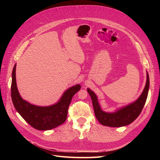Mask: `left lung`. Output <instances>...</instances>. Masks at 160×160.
<instances>
[{"mask_svg": "<svg viewBox=\"0 0 160 160\" xmlns=\"http://www.w3.org/2000/svg\"><path fill=\"white\" fill-rule=\"evenodd\" d=\"M149 89V78L147 72L146 84L139 98L133 103L120 108L113 113H107L103 111L100 107L98 98L94 92L89 88L88 89V92L91 96L95 117L99 122L105 126L118 128L132 123L137 119L146 103Z\"/></svg>", "mask_w": 160, "mask_h": 160, "instance_id": "8db88e82", "label": "left lung"}]
</instances>
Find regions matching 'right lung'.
I'll return each mask as SVG.
<instances>
[{
	"label": "right lung",
	"mask_w": 160,
	"mask_h": 160,
	"mask_svg": "<svg viewBox=\"0 0 160 160\" xmlns=\"http://www.w3.org/2000/svg\"><path fill=\"white\" fill-rule=\"evenodd\" d=\"M81 89L77 84L66 90L54 105L41 107L24 100L18 93L16 81V64L12 72L11 98L17 112L31 126L38 130H49L63 123L67 117L69 105L73 95Z\"/></svg>",
	"instance_id": "obj_1"
}]
</instances>
